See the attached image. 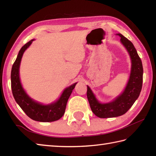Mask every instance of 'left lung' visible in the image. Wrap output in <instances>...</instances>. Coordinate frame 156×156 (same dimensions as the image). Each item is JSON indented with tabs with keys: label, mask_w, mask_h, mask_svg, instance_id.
<instances>
[{
	"label": "left lung",
	"mask_w": 156,
	"mask_h": 156,
	"mask_svg": "<svg viewBox=\"0 0 156 156\" xmlns=\"http://www.w3.org/2000/svg\"><path fill=\"white\" fill-rule=\"evenodd\" d=\"M117 35L120 37L121 43L125 46L130 56L131 73L125 90L120 96L109 103H100L89 87L87 86V96L91 111L100 118L118 117L125 114L138 99L142 89L143 67L140 58L130 41L122 34H118Z\"/></svg>",
	"instance_id": "1"
}]
</instances>
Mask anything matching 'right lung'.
I'll return each instance as SVG.
<instances>
[{
  "instance_id": "1",
  "label": "right lung",
  "mask_w": 156,
  "mask_h": 156,
  "mask_svg": "<svg viewBox=\"0 0 156 156\" xmlns=\"http://www.w3.org/2000/svg\"><path fill=\"white\" fill-rule=\"evenodd\" d=\"M33 41L34 40H31L22 47L18 52L16 59L13 64L11 72L12 94L16 102L31 119L38 122H54L59 120L64 115L69 98L77 83L66 88L63 91L59 99L49 105H42L31 99L26 94L20 83L19 67L23 54L25 50L30 46Z\"/></svg>"
}]
</instances>
